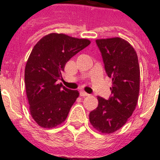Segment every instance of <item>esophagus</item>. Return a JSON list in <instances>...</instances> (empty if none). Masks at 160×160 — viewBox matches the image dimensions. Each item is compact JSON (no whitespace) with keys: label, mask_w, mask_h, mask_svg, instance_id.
Wrapping results in <instances>:
<instances>
[{"label":"esophagus","mask_w":160,"mask_h":160,"mask_svg":"<svg viewBox=\"0 0 160 160\" xmlns=\"http://www.w3.org/2000/svg\"><path fill=\"white\" fill-rule=\"evenodd\" d=\"M80 96H88V95H89V94L85 92V91H83V90H81V91L80 92Z\"/></svg>","instance_id":"34e87169"}]
</instances>
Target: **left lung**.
Returning <instances> with one entry per match:
<instances>
[{"instance_id": "8db88e82", "label": "left lung", "mask_w": 160, "mask_h": 160, "mask_svg": "<svg viewBox=\"0 0 160 160\" xmlns=\"http://www.w3.org/2000/svg\"><path fill=\"white\" fill-rule=\"evenodd\" d=\"M95 42L112 86L108 100L97 98L99 105L90 113V121L98 131L111 134L126 123L135 109L139 92V61L134 49L123 39H101Z\"/></svg>"}]
</instances>
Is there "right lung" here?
<instances>
[{"label": "right lung", "instance_id": "1", "mask_svg": "<svg viewBox=\"0 0 160 160\" xmlns=\"http://www.w3.org/2000/svg\"><path fill=\"white\" fill-rule=\"evenodd\" d=\"M90 44L86 39L52 33L32 49L25 69V84L31 116L40 126L54 128L67 118L80 94L58 81L62 80L68 60Z\"/></svg>", "mask_w": 160, "mask_h": 160}]
</instances>
